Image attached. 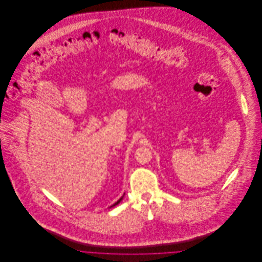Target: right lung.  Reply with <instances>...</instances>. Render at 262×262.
<instances>
[{"label":"right lung","mask_w":262,"mask_h":262,"mask_svg":"<svg viewBox=\"0 0 262 262\" xmlns=\"http://www.w3.org/2000/svg\"><path fill=\"white\" fill-rule=\"evenodd\" d=\"M124 195H125V193H124ZM124 195H123V196H122V198H121V199H120V200H118V201H117V202H115V203H114V204H113L112 206H110V208H111V207H114V206H116V205H117V204H119V203H120V202H121V201H122V200H123V199H124Z\"/></svg>","instance_id":"1"}]
</instances>
